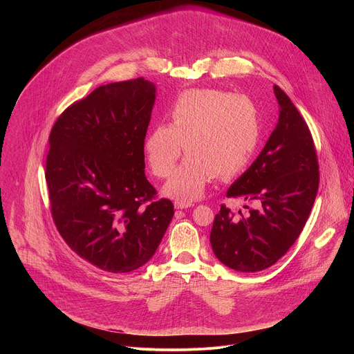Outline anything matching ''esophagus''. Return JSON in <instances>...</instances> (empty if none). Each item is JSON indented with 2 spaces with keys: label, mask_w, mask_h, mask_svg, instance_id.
<instances>
[{
  "label": "esophagus",
  "mask_w": 354,
  "mask_h": 354,
  "mask_svg": "<svg viewBox=\"0 0 354 354\" xmlns=\"http://www.w3.org/2000/svg\"><path fill=\"white\" fill-rule=\"evenodd\" d=\"M175 209H178V210H183V209H189V207H193L194 205L192 203V201H175Z\"/></svg>",
  "instance_id": "esophagus-1"
}]
</instances>
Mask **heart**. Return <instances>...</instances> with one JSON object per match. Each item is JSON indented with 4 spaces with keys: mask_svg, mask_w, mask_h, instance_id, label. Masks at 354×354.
<instances>
[{
    "mask_svg": "<svg viewBox=\"0 0 354 354\" xmlns=\"http://www.w3.org/2000/svg\"><path fill=\"white\" fill-rule=\"evenodd\" d=\"M171 124L160 123L144 142L148 167L165 178L182 149L187 157L164 185V194L178 201L203 196L216 172L230 178L254 158L262 124L258 108L246 96L218 89H190L171 108Z\"/></svg>",
    "mask_w": 354,
    "mask_h": 354,
    "instance_id": "1",
    "label": "heart"
}]
</instances>
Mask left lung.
Masks as SVG:
<instances>
[{"label": "left lung", "mask_w": 354, "mask_h": 354, "mask_svg": "<svg viewBox=\"0 0 354 354\" xmlns=\"http://www.w3.org/2000/svg\"><path fill=\"white\" fill-rule=\"evenodd\" d=\"M279 122L258 158L228 189V197L255 200L258 209L238 220L224 205L210 243L217 259L236 272L274 265L304 228L318 192L319 172L313 136L287 93L273 86Z\"/></svg>", "instance_id": "1"}]
</instances>
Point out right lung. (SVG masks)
<instances>
[{"mask_svg":"<svg viewBox=\"0 0 354 354\" xmlns=\"http://www.w3.org/2000/svg\"><path fill=\"white\" fill-rule=\"evenodd\" d=\"M156 96L144 78L100 85L68 106L48 137L46 182L56 227L78 257L105 272L145 265L174 217L172 201H154L144 175Z\"/></svg>","mask_w":354,"mask_h":354,"instance_id":"1","label":"right lung"}]
</instances>
